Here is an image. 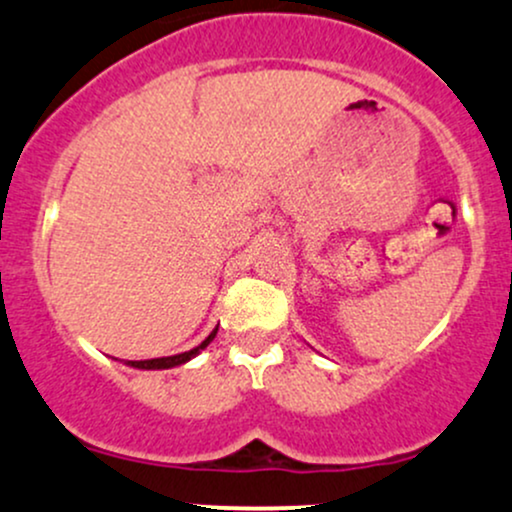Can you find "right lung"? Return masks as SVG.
<instances>
[{"label": "right lung", "mask_w": 512, "mask_h": 512, "mask_svg": "<svg viewBox=\"0 0 512 512\" xmlns=\"http://www.w3.org/2000/svg\"><path fill=\"white\" fill-rule=\"evenodd\" d=\"M215 333H217V329L212 331L210 336L205 338L203 343H200V346H195V348H191V350H186V353H179V355H169V358H152V360H128V363H125V365H130V367H137V370H169V367H179V365H183V363H188V360H193L195 355L200 353V350H205V348H208L212 338H215Z\"/></svg>", "instance_id": "right-lung-1"}]
</instances>
